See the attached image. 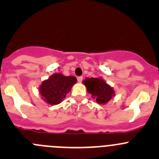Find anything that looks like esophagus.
<instances>
[{"label": "esophagus", "instance_id": "esophagus-1", "mask_svg": "<svg viewBox=\"0 0 159 159\" xmlns=\"http://www.w3.org/2000/svg\"><path fill=\"white\" fill-rule=\"evenodd\" d=\"M77 79H78V82L81 83V81H82V80H83V77L82 76H79V77H78V78H77Z\"/></svg>", "mask_w": 159, "mask_h": 159}]
</instances>
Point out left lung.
Segmentation results:
<instances>
[{"label": "left lung", "instance_id": "1", "mask_svg": "<svg viewBox=\"0 0 159 159\" xmlns=\"http://www.w3.org/2000/svg\"><path fill=\"white\" fill-rule=\"evenodd\" d=\"M83 84L86 86L91 97L95 98L98 104L108 103L115 94L114 89L102 78H87L83 81Z\"/></svg>", "mask_w": 159, "mask_h": 159}]
</instances>
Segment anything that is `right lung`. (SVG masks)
<instances>
[{"label": "right lung", "instance_id": "right-lung-1", "mask_svg": "<svg viewBox=\"0 0 159 159\" xmlns=\"http://www.w3.org/2000/svg\"><path fill=\"white\" fill-rule=\"evenodd\" d=\"M77 82L74 76H65L62 74H54L42 82L39 93L49 105H57L63 101L72 86Z\"/></svg>", "mask_w": 159, "mask_h": 159}]
</instances>
